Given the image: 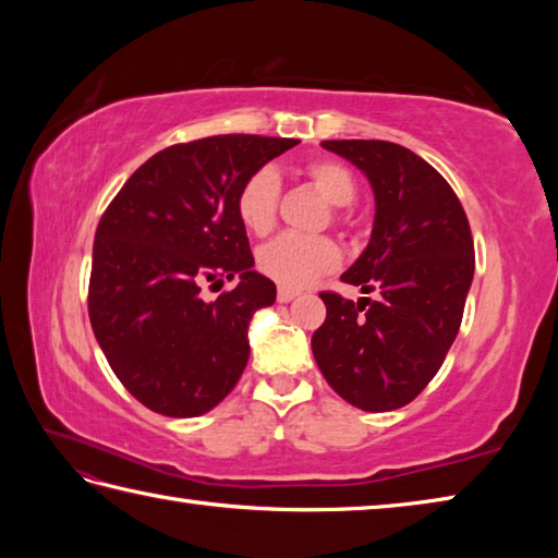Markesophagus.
<instances>
[{"label": "esophagus", "mask_w": 558, "mask_h": 558, "mask_svg": "<svg viewBox=\"0 0 558 558\" xmlns=\"http://www.w3.org/2000/svg\"><path fill=\"white\" fill-rule=\"evenodd\" d=\"M298 295H300V290H295V288H286V286L278 288V302H290V300H295Z\"/></svg>", "instance_id": "34e87169"}]
</instances>
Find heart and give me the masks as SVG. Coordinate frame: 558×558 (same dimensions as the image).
<instances>
[{
  "label": "heart",
  "instance_id": "b5f03b06",
  "mask_svg": "<svg viewBox=\"0 0 558 558\" xmlns=\"http://www.w3.org/2000/svg\"><path fill=\"white\" fill-rule=\"evenodd\" d=\"M305 179L310 186L323 196L327 204H332L335 223L344 221L342 206L352 204L356 196V179L344 162L332 157H319L307 162ZM280 204V179L268 167H260L243 179V184L235 192V216L256 235H266L272 231L278 219ZM342 251L329 239V235H300L282 233L276 241H270L258 251V268L263 276L272 278L286 288H302L307 282L317 280L325 272H332Z\"/></svg>",
  "mask_w": 558,
  "mask_h": 558
}]
</instances>
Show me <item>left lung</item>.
I'll return each instance as SVG.
<instances>
[{"instance_id":"8db88e82","label":"left lung","mask_w":558,"mask_h":558,"mask_svg":"<svg viewBox=\"0 0 558 558\" xmlns=\"http://www.w3.org/2000/svg\"><path fill=\"white\" fill-rule=\"evenodd\" d=\"M369 177L376 216L342 280L376 298L319 292L327 317L313 354L347 403L381 413L411 403L446 362L475 272V245L452 186L411 149L384 140H325Z\"/></svg>"}]
</instances>
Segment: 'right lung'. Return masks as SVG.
Segmentation results:
<instances>
[{
    "instance_id": "1",
    "label": "right lung",
    "mask_w": 558,
    "mask_h": 558,
    "mask_svg": "<svg viewBox=\"0 0 558 558\" xmlns=\"http://www.w3.org/2000/svg\"><path fill=\"white\" fill-rule=\"evenodd\" d=\"M290 137L214 135L162 149L122 184L93 243L88 315L120 384L169 418L219 405L248 364V323L276 302L235 216L243 179ZM240 286L209 303L206 281Z\"/></svg>"
}]
</instances>
